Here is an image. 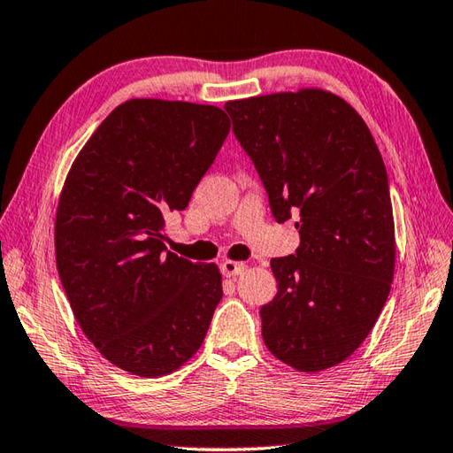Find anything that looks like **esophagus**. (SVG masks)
I'll return each instance as SVG.
<instances>
[{
	"mask_svg": "<svg viewBox=\"0 0 453 453\" xmlns=\"http://www.w3.org/2000/svg\"><path fill=\"white\" fill-rule=\"evenodd\" d=\"M221 273H224V277H239L245 271V265L243 263H234V261H224L219 265Z\"/></svg>",
	"mask_w": 453,
	"mask_h": 453,
	"instance_id": "1",
	"label": "esophagus"
}]
</instances>
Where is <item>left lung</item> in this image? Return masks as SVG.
<instances>
[{
	"label": "left lung",
	"instance_id": "left-lung-1",
	"mask_svg": "<svg viewBox=\"0 0 453 453\" xmlns=\"http://www.w3.org/2000/svg\"><path fill=\"white\" fill-rule=\"evenodd\" d=\"M224 108L274 219L295 216L300 234L295 255L271 261L279 290L261 308L265 345L304 373L330 369L367 338L391 292L395 224L383 157L361 115L330 92Z\"/></svg>",
	"mask_w": 453,
	"mask_h": 453
}]
</instances>
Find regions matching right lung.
<instances>
[{
  "instance_id": "obj_1",
  "label": "right lung",
  "mask_w": 453,
  "mask_h": 453,
  "mask_svg": "<svg viewBox=\"0 0 453 453\" xmlns=\"http://www.w3.org/2000/svg\"><path fill=\"white\" fill-rule=\"evenodd\" d=\"M227 133L216 105L129 100L66 176L55 224L62 288L88 340L131 375L163 377L188 361L224 295L216 265L166 251L163 229Z\"/></svg>"
}]
</instances>
